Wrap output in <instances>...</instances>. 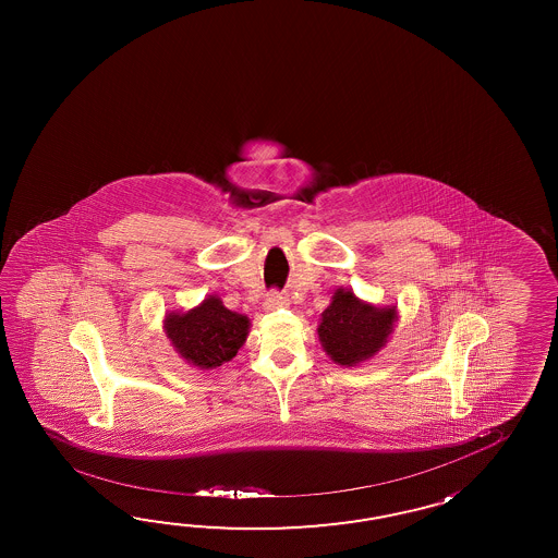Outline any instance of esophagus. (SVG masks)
I'll use <instances>...</instances> for the list:
<instances>
[{"instance_id":"1","label":"esophagus","mask_w":558,"mask_h":558,"mask_svg":"<svg viewBox=\"0 0 558 558\" xmlns=\"http://www.w3.org/2000/svg\"><path fill=\"white\" fill-rule=\"evenodd\" d=\"M265 308L267 311H274V308L283 307L287 305V296L281 293V291H277V289H271L267 295H265Z\"/></svg>"}]
</instances>
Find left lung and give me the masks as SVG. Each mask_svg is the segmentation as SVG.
<instances>
[{"label":"left lung","instance_id":"obj_1","mask_svg":"<svg viewBox=\"0 0 558 558\" xmlns=\"http://www.w3.org/2000/svg\"><path fill=\"white\" fill-rule=\"evenodd\" d=\"M395 319V307H373L361 303L353 291L339 289L331 305L323 311L317 331L327 355L351 367L371 359L387 343Z\"/></svg>","mask_w":558,"mask_h":558}]
</instances>
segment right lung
Listing matches in <instances>:
<instances>
[{
  "label": "right lung",
  "mask_w": 558,
  "mask_h": 558,
  "mask_svg": "<svg viewBox=\"0 0 558 558\" xmlns=\"http://www.w3.org/2000/svg\"><path fill=\"white\" fill-rule=\"evenodd\" d=\"M166 331L181 356L195 367L215 368L238 355L247 339L250 319L223 307L217 296H209L185 315L171 313Z\"/></svg>",
  "instance_id": "obj_1"
}]
</instances>
